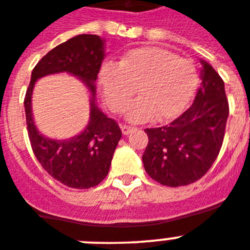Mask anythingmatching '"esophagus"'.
<instances>
[{
    "label": "esophagus",
    "instance_id": "esophagus-1",
    "mask_svg": "<svg viewBox=\"0 0 250 250\" xmlns=\"http://www.w3.org/2000/svg\"><path fill=\"white\" fill-rule=\"evenodd\" d=\"M133 130H135V127L129 126V125H121V131H123L124 135H127V134L131 133Z\"/></svg>",
    "mask_w": 250,
    "mask_h": 250
}]
</instances>
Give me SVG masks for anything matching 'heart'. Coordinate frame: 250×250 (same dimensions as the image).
I'll use <instances>...</instances> for the list:
<instances>
[{"label": "heart", "mask_w": 250, "mask_h": 250, "mask_svg": "<svg viewBox=\"0 0 250 250\" xmlns=\"http://www.w3.org/2000/svg\"><path fill=\"white\" fill-rule=\"evenodd\" d=\"M104 101L114 112L126 110L131 123L153 117L172 120L187 107L198 86V72L191 59L180 58L167 49L142 46L124 53L119 63H106L100 69Z\"/></svg>", "instance_id": "heart-1"}]
</instances>
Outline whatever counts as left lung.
I'll return each instance as SVG.
<instances>
[{"mask_svg":"<svg viewBox=\"0 0 250 250\" xmlns=\"http://www.w3.org/2000/svg\"><path fill=\"white\" fill-rule=\"evenodd\" d=\"M201 87L193 104L169 125L144 131L146 172L163 186H187L206 174L223 146L228 104L224 81L201 61Z\"/></svg>","mask_w":250,"mask_h":250,"instance_id":"8db88e82","label":"left lung"}]
</instances>
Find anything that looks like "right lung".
<instances>
[{
	"label": "right lung",
	"instance_id": "obj_1",
	"mask_svg": "<svg viewBox=\"0 0 250 250\" xmlns=\"http://www.w3.org/2000/svg\"><path fill=\"white\" fill-rule=\"evenodd\" d=\"M104 58V40L82 34L55 46L44 55L31 73L25 95L27 134L34 154L53 178L70 188H91L107 176L111 159L121 139L117 123L96 104V80ZM69 73L80 78L91 92L89 125L82 133L65 141H53L39 133L32 119L31 96L36 81L48 74Z\"/></svg>",
	"mask_w": 250,
	"mask_h": 250
}]
</instances>
